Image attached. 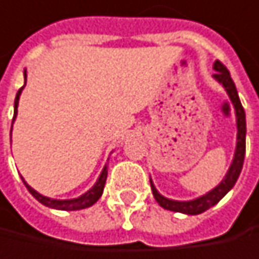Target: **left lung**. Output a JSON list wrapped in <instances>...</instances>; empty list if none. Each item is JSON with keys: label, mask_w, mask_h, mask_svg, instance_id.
Instances as JSON below:
<instances>
[{"label": "left lung", "mask_w": 259, "mask_h": 259, "mask_svg": "<svg viewBox=\"0 0 259 259\" xmlns=\"http://www.w3.org/2000/svg\"><path fill=\"white\" fill-rule=\"evenodd\" d=\"M213 70L216 71L213 74V79L218 81L219 84H222V88L225 89V92L228 94L231 104L234 107V114H236V125H237V139H236V150H234V156L233 161L225 173L224 179L213 188L209 192L192 198V200H173V198H167L162 194H159V191L156 189V186L153 185L152 179H150V188H152V194L156 200V203L165 209V210L178 211V213H185V214H200L203 211L209 210L214 204H218L236 185L237 179L240 176V171L243 168V161H244V153H246V114L243 110L236 84L230 76V71L219 62L214 61L213 64Z\"/></svg>", "instance_id": "1"}]
</instances>
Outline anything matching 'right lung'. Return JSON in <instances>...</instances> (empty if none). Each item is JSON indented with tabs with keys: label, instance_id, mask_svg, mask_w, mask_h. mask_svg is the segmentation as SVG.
I'll list each match as a JSON object with an SVG mask.
<instances>
[{
	"label": "right lung",
	"instance_id": "1",
	"mask_svg": "<svg viewBox=\"0 0 259 259\" xmlns=\"http://www.w3.org/2000/svg\"><path fill=\"white\" fill-rule=\"evenodd\" d=\"M23 77H25V83H26V68L23 70ZM25 84L17 91L16 94V100H15V116H13V122H12V130H13V123H15V119L17 116V106H19V100H20V94L23 91ZM22 178V176H20ZM23 180V185L26 186V189L31 192V195L38 200L43 206L46 207H50V209H56V210H81V209H86V207H91L92 204H95L100 197L103 195V191H104V185H106V180H107V164L103 167L100 176L97 179V182L94 183L92 188H89L84 194H81L76 198H67V200H58V198H50V197H46L40 192H37L34 188H31L25 179L22 178Z\"/></svg>",
	"mask_w": 259,
	"mask_h": 259
}]
</instances>
